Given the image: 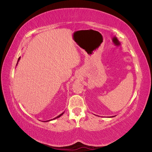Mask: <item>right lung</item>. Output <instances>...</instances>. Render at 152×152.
Segmentation results:
<instances>
[{
  "label": "right lung",
  "instance_id": "add662e5",
  "mask_svg": "<svg viewBox=\"0 0 152 152\" xmlns=\"http://www.w3.org/2000/svg\"><path fill=\"white\" fill-rule=\"evenodd\" d=\"M20 57H19V59H18V61H17V64H18V62H19V60H20ZM64 113V112H63L62 113H61V114H60V115H58V116H57L56 117H55L54 119H51V120H48V121H43V122H48V121H51V120H53V119H57V118H59L60 117H61V115H62Z\"/></svg>",
  "mask_w": 152,
  "mask_h": 152
}]
</instances>
